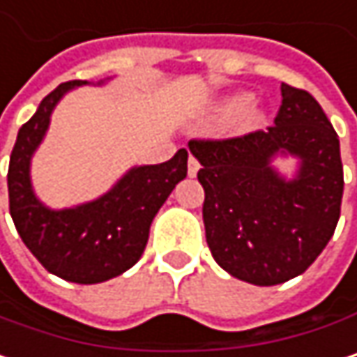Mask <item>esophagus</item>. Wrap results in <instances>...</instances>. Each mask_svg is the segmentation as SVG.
Wrapping results in <instances>:
<instances>
[{"label":"esophagus","mask_w":357,"mask_h":357,"mask_svg":"<svg viewBox=\"0 0 357 357\" xmlns=\"http://www.w3.org/2000/svg\"><path fill=\"white\" fill-rule=\"evenodd\" d=\"M187 170H189V176H195L199 172V160L195 156H189V162H187Z\"/></svg>","instance_id":"obj_1"}]
</instances>
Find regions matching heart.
Segmentation results:
<instances>
[{
    "mask_svg": "<svg viewBox=\"0 0 357 357\" xmlns=\"http://www.w3.org/2000/svg\"><path fill=\"white\" fill-rule=\"evenodd\" d=\"M218 116H222V119L236 116V121L243 123V125H255L261 119V111L257 109V105L252 100H246V98H228L226 102H222L218 107Z\"/></svg>",
    "mask_w": 357,
    "mask_h": 357,
    "instance_id": "heart-1",
    "label": "heart"
}]
</instances>
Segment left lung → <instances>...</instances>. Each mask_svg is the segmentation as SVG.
Instances as JSON below:
<instances>
[{"instance_id":"left-lung-1","label":"left lung","mask_w":357,"mask_h":357,"mask_svg":"<svg viewBox=\"0 0 357 357\" xmlns=\"http://www.w3.org/2000/svg\"><path fill=\"white\" fill-rule=\"evenodd\" d=\"M273 123L267 131L189 142L201 162L207 246L222 269L255 286L304 273L331 241L343 197L339 137L321 105L282 84ZM275 153L301 158L296 179L271 168Z\"/></svg>"}]
</instances>
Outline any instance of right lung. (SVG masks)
I'll return each instance as SVG.
<instances>
[{
  "label": "right lung",
  "mask_w": 357,
  "mask_h": 357,
  "mask_svg": "<svg viewBox=\"0 0 357 357\" xmlns=\"http://www.w3.org/2000/svg\"><path fill=\"white\" fill-rule=\"evenodd\" d=\"M84 84L71 79L57 86L20 127L10 156L8 193L16 230L47 271L73 284H100L139 261L158 209L187 176L189 152L178 150L168 162L131 168L100 199L61 211L45 207L30 187V158L55 105L67 90Z\"/></svg>",
  "instance_id": "right-lung-1"
}]
</instances>
